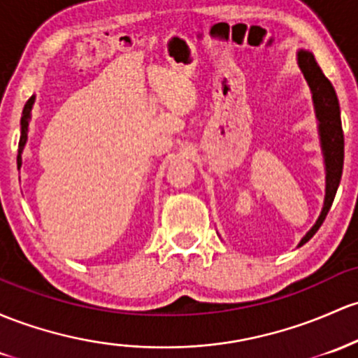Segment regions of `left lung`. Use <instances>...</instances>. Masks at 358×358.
<instances>
[{"label":"left lung","instance_id":"8db88e82","mask_svg":"<svg viewBox=\"0 0 358 358\" xmlns=\"http://www.w3.org/2000/svg\"><path fill=\"white\" fill-rule=\"evenodd\" d=\"M297 64L304 74L306 81H308L309 90H311L314 113H316L317 120V136H320L321 152H323L324 161V202L323 209L317 215L316 222L313 224L311 229L302 236L297 245L301 248L302 245L311 239L321 224L328 215L331 203L335 200L336 190H338L341 171H343V129H341L340 119V103L338 96H336L335 88L329 83L328 78L324 76L323 71L317 66L316 59L313 52L306 49L297 50Z\"/></svg>","mask_w":358,"mask_h":358}]
</instances>
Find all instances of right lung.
<instances>
[{"instance_id": "right-lung-1", "label": "right lung", "mask_w": 358, "mask_h": 358, "mask_svg": "<svg viewBox=\"0 0 358 358\" xmlns=\"http://www.w3.org/2000/svg\"><path fill=\"white\" fill-rule=\"evenodd\" d=\"M35 103V95L29 98V101L25 103L22 112V120H20V143H18V156H17V166L20 170L22 166V155H23V148H25L27 139H29V125H30V119H32V108Z\"/></svg>"}]
</instances>
